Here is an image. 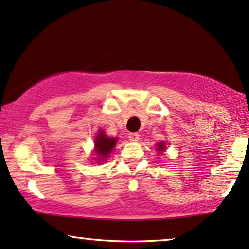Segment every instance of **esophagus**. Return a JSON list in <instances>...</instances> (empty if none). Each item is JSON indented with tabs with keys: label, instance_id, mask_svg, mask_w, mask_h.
Masks as SVG:
<instances>
[{
	"label": "esophagus",
	"instance_id": "34e87169",
	"mask_svg": "<svg viewBox=\"0 0 249 249\" xmlns=\"http://www.w3.org/2000/svg\"><path fill=\"white\" fill-rule=\"evenodd\" d=\"M128 137L131 142H137L140 140V135H138L137 132H130V134L128 135Z\"/></svg>",
	"mask_w": 249,
	"mask_h": 249
}]
</instances>
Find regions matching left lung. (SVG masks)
<instances>
[{
    "instance_id": "obj_1",
    "label": "left lung",
    "mask_w": 249,
    "mask_h": 249,
    "mask_svg": "<svg viewBox=\"0 0 249 249\" xmlns=\"http://www.w3.org/2000/svg\"><path fill=\"white\" fill-rule=\"evenodd\" d=\"M164 148H166V145H164V143H162V142H161V143H158L157 144V151H159V153L163 152Z\"/></svg>"
}]
</instances>
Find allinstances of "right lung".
Returning <instances> with one entry per match:
<instances>
[{
    "label": "right lung",
    "mask_w": 249,
    "mask_h": 249,
    "mask_svg": "<svg viewBox=\"0 0 249 249\" xmlns=\"http://www.w3.org/2000/svg\"><path fill=\"white\" fill-rule=\"evenodd\" d=\"M117 142L118 138L106 136V134L102 129L98 130V134L95 138V153L97 156L96 159L98 160L97 162H104L106 158L109 156V153L114 148Z\"/></svg>",
    "instance_id": "1"
}]
</instances>
